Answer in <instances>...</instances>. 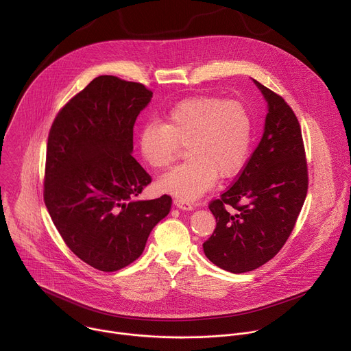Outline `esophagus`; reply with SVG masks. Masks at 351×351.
<instances>
[{
	"label": "esophagus",
	"instance_id": "34e87169",
	"mask_svg": "<svg viewBox=\"0 0 351 351\" xmlns=\"http://www.w3.org/2000/svg\"><path fill=\"white\" fill-rule=\"evenodd\" d=\"M175 206L183 211H191L194 210V204H191L190 202H186V199H182V198H176L175 199Z\"/></svg>",
	"mask_w": 351,
	"mask_h": 351
}]
</instances>
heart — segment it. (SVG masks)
<instances>
[{"label":"heart","mask_w":351,"mask_h":351,"mask_svg":"<svg viewBox=\"0 0 351 351\" xmlns=\"http://www.w3.org/2000/svg\"><path fill=\"white\" fill-rule=\"evenodd\" d=\"M254 122L248 108L236 99L213 95L186 98L165 115L149 122L138 134L143 160L154 169H167L186 145L184 164L162 176L160 191L191 202L217 182L236 176L247 164L253 145Z\"/></svg>","instance_id":"1"}]
</instances>
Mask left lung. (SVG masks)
Segmentation results:
<instances>
[{"instance_id":"left-lung-1","label":"left lung","mask_w":351,"mask_h":351,"mask_svg":"<svg viewBox=\"0 0 351 351\" xmlns=\"http://www.w3.org/2000/svg\"><path fill=\"white\" fill-rule=\"evenodd\" d=\"M253 82L268 104L264 134L236 182L210 203L217 228L203 244L207 258L232 274L257 269L279 253L308 189L302 129L293 110Z\"/></svg>"}]
</instances>
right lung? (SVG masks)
<instances>
[{"label": "right lung", "mask_w": 351, "mask_h": 351, "mask_svg": "<svg viewBox=\"0 0 351 351\" xmlns=\"http://www.w3.org/2000/svg\"><path fill=\"white\" fill-rule=\"evenodd\" d=\"M153 91L98 76L58 112L48 134L44 203L72 252L114 272L137 260L172 198L133 199L152 183L133 158V126Z\"/></svg>", "instance_id": "obj_1"}]
</instances>
